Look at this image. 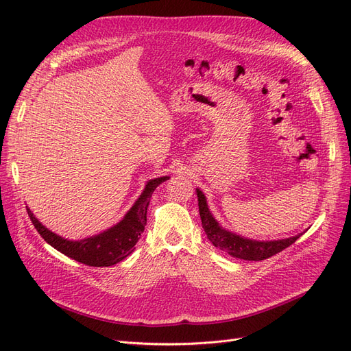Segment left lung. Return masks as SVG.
I'll list each match as a JSON object with an SVG mask.
<instances>
[{"label": "left lung", "instance_id": "left-lung-1", "mask_svg": "<svg viewBox=\"0 0 351 351\" xmlns=\"http://www.w3.org/2000/svg\"><path fill=\"white\" fill-rule=\"evenodd\" d=\"M197 200H199V214L202 219V227H204L209 241L215 247L224 250L232 258H239L244 261H263L268 259L274 254L280 253L285 247H289L303 232L289 239L281 240H253L236 234L227 228L222 227L219 222L212 215L208 208L206 197L200 189H196Z\"/></svg>", "mask_w": 351, "mask_h": 351}]
</instances>
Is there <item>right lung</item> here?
<instances>
[{
	"label": "right lung",
	"instance_id": "add662e5",
	"mask_svg": "<svg viewBox=\"0 0 351 351\" xmlns=\"http://www.w3.org/2000/svg\"><path fill=\"white\" fill-rule=\"evenodd\" d=\"M168 178V176H164L149 180L142 195L137 197L134 205L127 210L120 222L97 236L82 240H69L52 232L42 226L34 212L26 206L27 215L42 239L62 254L89 267H111L125 259L134 250L136 243L139 241L146 226V212L154 190Z\"/></svg>",
	"mask_w": 351,
	"mask_h": 351
}]
</instances>
